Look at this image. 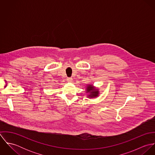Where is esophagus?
<instances>
[{"label":"esophagus","instance_id":"esophagus-1","mask_svg":"<svg viewBox=\"0 0 155 155\" xmlns=\"http://www.w3.org/2000/svg\"><path fill=\"white\" fill-rule=\"evenodd\" d=\"M72 81H73V79L71 78H67V81L68 82H72Z\"/></svg>","mask_w":155,"mask_h":155}]
</instances>
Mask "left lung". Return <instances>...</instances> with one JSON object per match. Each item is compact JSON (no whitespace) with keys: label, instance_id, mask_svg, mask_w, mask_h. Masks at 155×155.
<instances>
[{"label":"left lung","instance_id":"obj_1","mask_svg":"<svg viewBox=\"0 0 155 155\" xmlns=\"http://www.w3.org/2000/svg\"><path fill=\"white\" fill-rule=\"evenodd\" d=\"M87 92L89 93V95H88V97H90V98L96 97L98 95V94H99L98 89L94 88L93 86L91 85H88L87 88Z\"/></svg>","mask_w":155,"mask_h":155}]
</instances>
